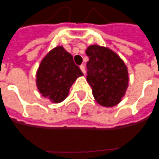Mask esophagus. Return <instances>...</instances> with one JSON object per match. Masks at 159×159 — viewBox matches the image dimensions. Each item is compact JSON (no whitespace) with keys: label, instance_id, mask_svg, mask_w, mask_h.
I'll return each instance as SVG.
<instances>
[{"label":"esophagus","instance_id":"1","mask_svg":"<svg viewBox=\"0 0 159 159\" xmlns=\"http://www.w3.org/2000/svg\"><path fill=\"white\" fill-rule=\"evenodd\" d=\"M80 69L82 70V72H83L84 74H86V70H85V67L83 65H81V66H80Z\"/></svg>","mask_w":159,"mask_h":159}]
</instances>
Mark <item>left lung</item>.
<instances>
[{"label": "left lung", "mask_w": 159, "mask_h": 159, "mask_svg": "<svg viewBox=\"0 0 159 159\" xmlns=\"http://www.w3.org/2000/svg\"><path fill=\"white\" fill-rule=\"evenodd\" d=\"M86 53L87 81L96 102L105 107H112L121 102L129 86L128 68L120 56L106 47L88 46Z\"/></svg>", "instance_id": "left-lung-1"}]
</instances>
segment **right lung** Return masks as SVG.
<instances>
[{
	"mask_svg": "<svg viewBox=\"0 0 159 159\" xmlns=\"http://www.w3.org/2000/svg\"><path fill=\"white\" fill-rule=\"evenodd\" d=\"M83 73L73 57L62 46H57L41 61L36 72V86L41 96L53 103L64 101L70 87Z\"/></svg>",
	"mask_w": 159,
	"mask_h": 159,
	"instance_id": "right-lung-1",
	"label": "right lung"
}]
</instances>
